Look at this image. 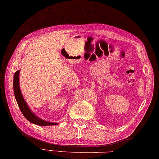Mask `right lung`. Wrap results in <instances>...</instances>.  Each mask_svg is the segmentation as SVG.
Listing matches in <instances>:
<instances>
[{
  "instance_id": "1",
  "label": "right lung",
  "mask_w": 159,
  "mask_h": 159,
  "mask_svg": "<svg viewBox=\"0 0 159 159\" xmlns=\"http://www.w3.org/2000/svg\"><path fill=\"white\" fill-rule=\"evenodd\" d=\"M19 73L20 70H17L16 73H15L14 76V93L18 105H19V109L21 111V112L23 116H25V118L28 120V121L32 122V123L37 125H39V126H48V125H57L58 123L48 122L39 118L30 109L28 104L25 102V100H24V98L21 94V92H20L19 86Z\"/></svg>"
}]
</instances>
